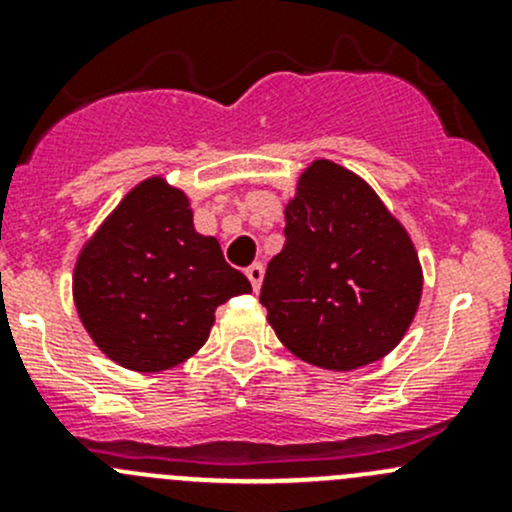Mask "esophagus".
<instances>
[{"label":"esophagus","mask_w":512,"mask_h":512,"mask_svg":"<svg viewBox=\"0 0 512 512\" xmlns=\"http://www.w3.org/2000/svg\"><path fill=\"white\" fill-rule=\"evenodd\" d=\"M245 275H247V280L252 282V289H260L262 287V280H265V267L260 265V262H255V265H250L245 270Z\"/></svg>","instance_id":"esophagus-1"}]
</instances>
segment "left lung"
<instances>
[{
    "label": "left lung",
    "instance_id": "8db88e82",
    "mask_svg": "<svg viewBox=\"0 0 512 512\" xmlns=\"http://www.w3.org/2000/svg\"><path fill=\"white\" fill-rule=\"evenodd\" d=\"M285 223L287 242L260 292L277 339L329 371L389 354L409 332L423 289L406 227L364 178L327 158L299 175Z\"/></svg>",
    "mask_w": 512,
    "mask_h": 512
}]
</instances>
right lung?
<instances>
[{"mask_svg": "<svg viewBox=\"0 0 512 512\" xmlns=\"http://www.w3.org/2000/svg\"><path fill=\"white\" fill-rule=\"evenodd\" d=\"M252 292L220 242L193 225L190 198L163 175L128 190L74 265L81 324L111 361L141 374L173 369L210 337L215 309Z\"/></svg>", "mask_w": 512, "mask_h": 512, "instance_id": "add662e5", "label": "right lung"}]
</instances>
